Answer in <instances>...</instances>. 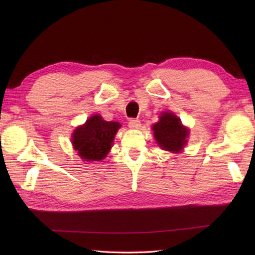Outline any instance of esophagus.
I'll list each match as a JSON object with an SVG mask.
<instances>
[{
	"mask_svg": "<svg viewBox=\"0 0 255 255\" xmlns=\"http://www.w3.org/2000/svg\"><path fill=\"white\" fill-rule=\"evenodd\" d=\"M128 127L130 128H138L140 127V121L138 120V119H130L129 121H128Z\"/></svg>",
	"mask_w": 255,
	"mask_h": 255,
	"instance_id": "esophagus-1",
	"label": "esophagus"
}]
</instances>
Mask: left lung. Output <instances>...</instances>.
Returning <instances> with one entry per match:
<instances>
[{
    "label": "left lung",
    "mask_w": 255,
    "mask_h": 255,
    "mask_svg": "<svg viewBox=\"0 0 255 255\" xmlns=\"http://www.w3.org/2000/svg\"><path fill=\"white\" fill-rule=\"evenodd\" d=\"M154 137L164 150L180 152L185 143L188 130L182 126L181 120L172 113H163L159 121L152 127Z\"/></svg>",
    "instance_id": "8db88e82"
}]
</instances>
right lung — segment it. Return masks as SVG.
<instances>
[{
	"label": "right lung",
	"instance_id": "add662e5",
	"mask_svg": "<svg viewBox=\"0 0 255 255\" xmlns=\"http://www.w3.org/2000/svg\"><path fill=\"white\" fill-rule=\"evenodd\" d=\"M119 122H109L99 115L90 117L84 126L74 130L72 143L81 158L86 161L103 159L112 148Z\"/></svg>",
	"mask_w": 255,
	"mask_h": 255
}]
</instances>
